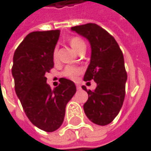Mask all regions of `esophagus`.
<instances>
[{"mask_svg":"<svg viewBox=\"0 0 151 151\" xmlns=\"http://www.w3.org/2000/svg\"><path fill=\"white\" fill-rule=\"evenodd\" d=\"M76 88H77L78 90H80V89H81V85H80L79 83H76Z\"/></svg>","mask_w":151,"mask_h":151,"instance_id":"obj_1","label":"esophagus"}]
</instances>
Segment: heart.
I'll return each instance as SVG.
<instances>
[{"label":"heart","mask_w":151,"mask_h":151,"mask_svg":"<svg viewBox=\"0 0 151 151\" xmlns=\"http://www.w3.org/2000/svg\"><path fill=\"white\" fill-rule=\"evenodd\" d=\"M69 44L71 45V47L76 50V51H78L81 48L83 47H85V43L84 42L79 38V37H71L69 39ZM58 57H59V54H58V50L57 49H54L53 51H52V59L54 61H56L58 60ZM82 72V68L80 67H77V66H67L63 72H62V76L69 80H76L78 76L81 74Z\"/></svg>","instance_id":"heart-1"}]
</instances>
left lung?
Returning <instances> with one entry per match:
<instances>
[{
    "label": "left lung",
    "instance_id": "8db88e82",
    "mask_svg": "<svg viewBox=\"0 0 151 151\" xmlns=\"http://www.w3.org/2000/svg\"><path fill=\"white\" fill-rule=\"evenodd\" d=\"M71 29L88 39L91 47V62L83 80L95 81L97 87L91 91L82 86L88 93L84 113L94 124H109L119 113L125 96L127 73L123 52L115 38L97 24L89 23Z\"/></svg>",
    "mask_w": 151,
    "mask_h": 151
}]
</instances>
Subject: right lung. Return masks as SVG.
Listing matches in <instances>:
<instances>
[{"mask_svg":"<svg viewBox=\"0 0 151 151\" xmlns=\"http://www.w3.org/2000/svg\"><path fill=\"white\" fill-rule=\"evenodd\" d=\"M60 34V30L28 34L15 50L11 70L17 96L27 116L49 133L60 127L66 106L76 91L75 83L66 78H60L53 90L46 83L45 74L54 67L52 51Z\"/></svg>","mask_w":151,"mask_h":151,"instance_id":"add662e5","label":"right lung"}]
</instances>
